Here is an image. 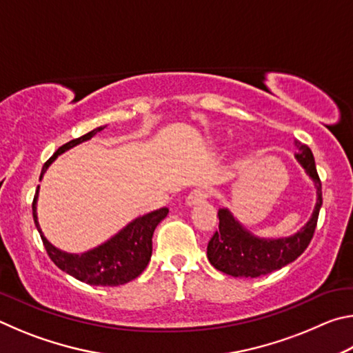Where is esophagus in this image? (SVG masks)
<instances>
[{
  "mask_svg": "<svg viewBox=\"0 0 353 353\" xmlns=\"http://www.w3.org/2000/svg\"><path fill=\"white\" fill-rule=\"evenodd\" d=\"M207 198H210V191L207 188H196L187 196V204L196 205L199 204V202H204Z\"/></svg>",
  "mask_w": 353,
  "mask_h": 353,
  "instance_id": "esophagus-1",
  "label": "esophagus"
}]
</instances>
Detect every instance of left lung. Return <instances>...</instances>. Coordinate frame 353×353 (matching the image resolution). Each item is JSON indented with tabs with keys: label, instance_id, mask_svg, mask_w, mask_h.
<instances>
[{
	"label": "left lung",
	"instance_id": "8db88e82",
	"mask_svg": "<svg viewBox=\"0 0 353 353\" xmlns=\"http://www.w3.org/2000/svg\"><path fill=\"white\" fill-rule=\"evenodd\" d=\"M294 157L316 187V205L312 218L297 234L285 238H259L250 234L227 208H219V230L208 241V261L232 277H260L294 261L312 241L322 205V185L312 149L296 141Z\"/></svg>",
	"mask_w": 353,
	"mask_h": 353
}]
</instances>
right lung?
<instances>
[{
  "instance_id": "1",
  "label": "right lung",
  "mask_w": 353,
  "mask_h": 353,
  "mask_svg": "<svg viewBox=\"0 0 353 353\" xmlns=\"http://www.w3.org/2000/svg\"><path fill=\"white\" fill-rule=\"evenodd\" d=\"M105 126H99L93 129L92 132L65 143L57 151L52 154V157L48 160L41 168V177L54 160L62 152L74 148L79 143L90 140L92 137L101 132ZM39 188L35 191L34 202H32V216L35 227L43 241L50 259L54 261L57 268H61L63 272L70 274L74 279L85 282L94 286H118L130 282L140 276L148 266L149 260L152 255V235L155 227L168 214V208H159L151 213L143 214V216L135 218L132 223H129L124 229L113 235L110 240L99 244L98 248L87 250L82 254H68L63 250L57 249L56 246L46 240L43 232L40 229L39 218H37V199H39Z\"/></svg>"
}]
</instances>
